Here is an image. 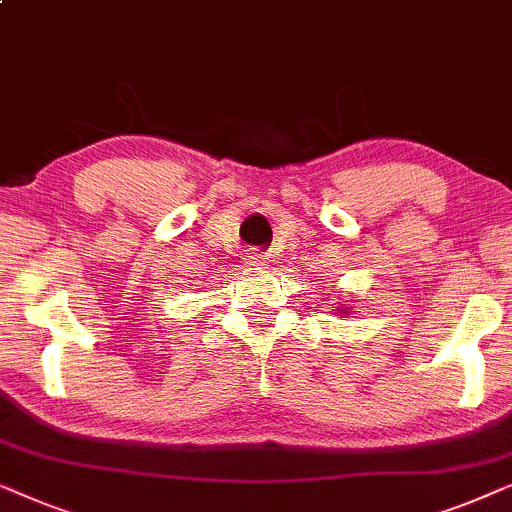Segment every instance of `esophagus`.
Masks as SVG:
<instances>
[{
  "label": "esophagus",
  "instance_id": "esophagus-1",
  "mask_svg": "<svg viewBox=\"0 0 512 512\" xmlns=\"http://www.w3.org/2000/svg\"><path fill=\"white\" fill-rule=\"evenodd\" d=\"M246 264L253 266V269H266V266H269V257L262 253H250L246 257Z\"/></svg>",
  "mask_w": 512,
  "mask_h": 512
}]
</instances>
